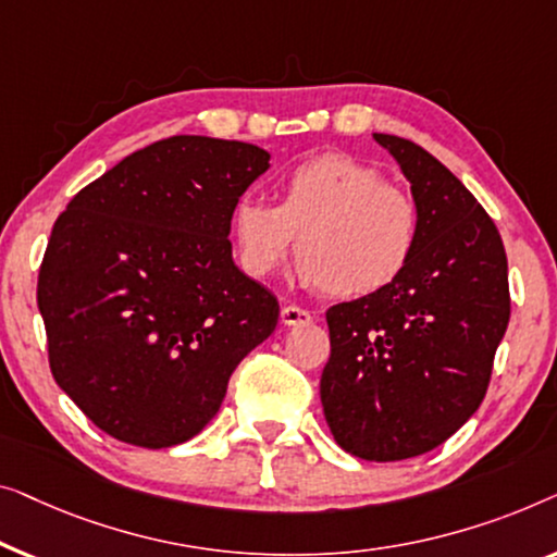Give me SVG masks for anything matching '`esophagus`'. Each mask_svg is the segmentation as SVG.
<instances>
[{
  "instance_id": "esophagus-1",
  "label": "esophagus",
  "mask_w": 557,
  "mask_h": 557,
  "mask_svg": "<svg viewBox=\"0 0 557 557\" xmlns=\"http://www.w3.org/2000/svg\"><path fill=\"white\" fill-rule=\"evenodd\" d=\"M280 320L285 325H310L312 323V315L308 310L297 308V305H285L280 312Z\"/></svg>"
}]
</instances>
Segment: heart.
Instances as JSON below:
<instances>
[{
    "label": "heart",
    "instance_id": "b5f03b06",
    "mask_svg": "<svg viewBox=\"0 0 557 557\" xmlns=\"http://www.w3.org/2000/svg\"><path fill=\"white\" fill-rule=\"evenodd\" d=\"M239 270L275 272L297 234V277L335 297H368L394 285L419 245L421 211L411 191L348 153H320L287 169L275 207L242 197L230 219Z\"/></svg>",
    "mask_w": 557,
    "mask_h": 557
}]
</instances>
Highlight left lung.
Listing matches in <instances>:
<instances>
[{
	"instance_id": "obj_1",
	"label": "left lung",
	"mask_w": 557,
	"mask_h": 557,
	"mask_svg": "<svg viewBox=\"0 0 557 557\" xmlns=\"http://www.w3.org/2000/svg\"><path fill=\"white\" fill-rule=\"evenodd\" d=\"M373 138L411 182L419 245L394 285L325 312L320 401L348 454L398 461L444 444L480 409L510 323V282L503 237L467 186L413 140Z\"/></svg>"
}]
</instances>
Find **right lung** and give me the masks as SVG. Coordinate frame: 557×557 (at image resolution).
<instances>
[{"label":"right lung","instance_id":"add662e5","mask_svg":"<svg viewBox=\"0 0 557 557\" xmlns=\"http://www.w3.org/2000/svg\"><path fill=\"white\" fill-rule=\"evenodd\" d=\"M270 153L171 136L85 186L47 242L37 308L52 379L100 432L166 449L197 436L277 297L232 260L230 219Z\"/></svg>","mask_w":557,"mask_h":557}]
</instances>
